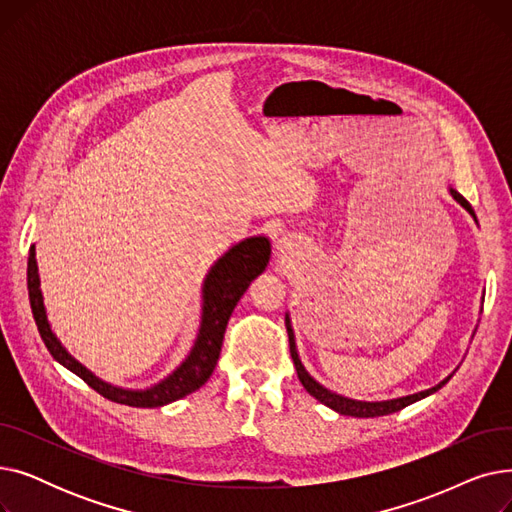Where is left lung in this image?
Returning a JSON list of instances; mask_svg holds the SVG:
<instances>
[{
  "instance_id": "obj_1",
  "label": "left lung",
  "mask_w": 512,
  "mask_h": 512,
  "mask_svg": "<svg viewBox=\"0 0 512 512\" xmlns=\"http://www.w3.org/2000/svg\"><path fill=\"white\" fill-rule=\"evenodd\" d=\"M450 195L454 197V201H459V203L473 215V218H475L473 207L469 205V201H467L461 193H456L454 188H450ZM286 330H288V342H290V357H292V361H294V367H297V375H299V380H301L303 388H305L313 398H317V400L321 402V405H326V407H330V409H334V411H338V413H342V415H351V417H382V415H390V413H396V411H400V409H405V407L413 405V402H417V400H421V398H425V396H429V394H434L436 390H440V388L450 380V375H448V378H446L444 382H440V384L434 386V388L417 392V394L402 396V398H394V400L363 402V400L344 398V396H340V394L330 392L328 388H324L319 382H315V380L311 378V375L307 373V369L303 367V363H301V359H299L297 344H294V334H292V328H290V317H288V315H286Z\"/></svg>"
}]
</instances>
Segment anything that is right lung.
<instances>
[{"label":"right lung","instance_id":"obj_1","mask_svg":"<svg viewBox=\"0 0 512 512\" xmlns=\"http://www.w3.org/2000/svg\"><path fill=\"white\" fill-rule=\"evenodd\" d=\"M270 240L265 236H253L238 242L224 257L213 263L205 282H203V313H201V328L195 340L191 355L164 382L155 384L147 390H122L112 384H105L99 378L80 365L66 348L60 344L56 334L51 332L49 321L43 307V294L39 288V270L35 259V247L29 251V265H26V284H29V301L33 309V317L37 330L47 346L51 357L80 380L87 382L95 392L103 398L118 402V405L155 409L170 405V402L199 390L215 369V363L220 359L224 332L228 319L240 301L242 294L247 292L249 284L263 274L267 261H270Z\"/></svg>","mask_w":512,"mask_h":512}]
</instances>
